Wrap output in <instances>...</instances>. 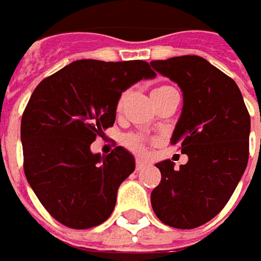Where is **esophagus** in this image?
<instances>
[{"label":"esophagus","instance_id":"obj_1","mask_svg":"<svg viewBox=\"0 0 261 261\" xmlns=\"http://www.w3.org/2000/svg\"><path fill=\"white\" fill-rule=\"evenodd\" d=\"M146 167V161L144 160H136V170L139 171V170H142V168H145Z\"/></svg>","mask_w":261,"mask_h":261}]
</instances>
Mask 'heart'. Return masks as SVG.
Masks as SVG:
<instances>
[{
  "label": "heart",
  "instance_id": "obj_1",
  "mask_svg": "<svg viewBox=\"0 0 261 261\" xmlns=\"http://www.w3.org/2000/svg\"><path fill=\"white\" fill-rule=\"evenodd\" d=\"M167 88H170V87L168 86L156 87V88L152 90V95L158 94V93L164 91V90H167ZM125 101H126V93H122V94L119 95L117 101H116V112H120V110H122V107H123V105H125ZM122 144H123V146H126L129 151H132V152H135V154H145L148 141H146V138H144L142 135H139V134H126V135L122 136Z\"/></svg>",
  "mask_w": 261,
  "mask_h": 261
}]
</instances>
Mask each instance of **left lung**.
Wrapping results in <instances>:
<instances>
[{"label":"left lung","mask_w":261,"mask_h":261,"mask_svg":"<svg viewBox=\"0 0 261 261\" xmlns=\"http://www.w3.org/2000/svg\"><path fill=\"white\" fill-rule=\"evenodd\" d=\"M151 65L181 88L183 110L171 144L189 156L178 170L170 160L155 164L161 181L151 205L166 225L192 229L224 209L244 174L250 115L236 81L203 58L175 56Z\"/></svg>","instance_id":"left-lung-1"}]
</instances>
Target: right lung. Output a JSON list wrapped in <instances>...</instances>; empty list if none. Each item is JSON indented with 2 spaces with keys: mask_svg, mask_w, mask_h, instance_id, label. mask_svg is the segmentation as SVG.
I'll return each instance as SVG.
<instances>
[{
  "mask_svg": "<svg viewBox=\"0 0 261 261\" xmlns=\"http://www.w3.org/2000/svg\"><path fill=\"white\" fill-rule=\"evenodd\" d=\"M155 72L145 61H75L36 87L21 117L24 174L45 209L62 225L87 229L112 215L117 189L135 170L134 155L90 145L116 120L126 88Z\"/></svg>",
  "mask_w": 261,
  "mask_h": 261,
  "instance_id": "add662e5",
  "label": "right lung"
}]
</instances>
